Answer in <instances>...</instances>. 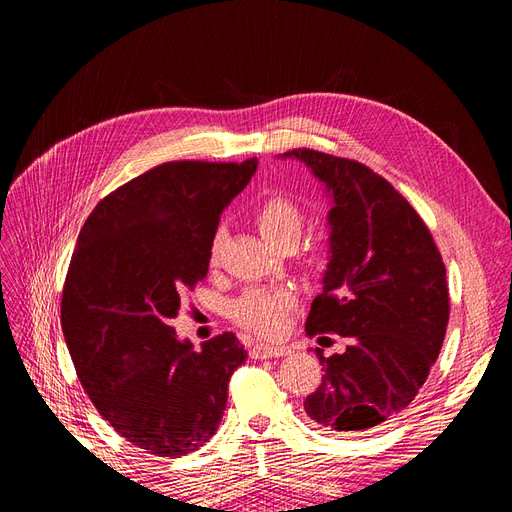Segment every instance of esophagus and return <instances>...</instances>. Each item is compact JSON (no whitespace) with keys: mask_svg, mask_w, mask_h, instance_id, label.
I'll return each instance as SVG.
<instances>
[{"mask_svg":"<svg viewBox=\"0 0 512 512\" xmlns=\"http://www.w3.org/2000/svg\"><path fill=\"white\" fill-rule=\"evenodd\" d=\"M290 350L284 346H269V344H254L250 350L252 359H271V356H286Z\"/></svg>","mask_w":512,"mask_h":512,"instance_id":"1","label":"esophagus"}]
</instances>
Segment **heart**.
Returning <instances> with one entry per match:
<instances>
[{
	"label": "heart",
	"mask_w": 512,
	"mask_h": 512,
	"mask_svg": "<svg viewBox=\"0 0 512 512\" xmlns=\"http://www.w3.org/2000/svg\"><path fill=\"white\" fill-rule=\"evenodd\" d=\"M260 235L273 245L294 243L303 228V211L292 198L277 194L262 200L254 213ZM224 232L218 230L211 241V260H218ZM294 297L286 288H250L230 305V316L252 333L273 337L282 331L286 312Z\"/></svg>",
	"instance_id": "b5f03b06"
}]
</instances>
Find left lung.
I'll list each match as a JSON object with an SVG mask.
<instances>
[{"label": "left lung", "mask_w": 512, "mask_h": 512, "mask_svg": "<svg viewBox=\"0 0 512 512\" xmlns=\"http://www.w3.org/2000/svg\"><path fill=\"white\" fill-rule=\"evenodd\" d=\"M331 196L329 265L305 322L307 335L348 337L318 359L324 376L303 401L316 425L365 433L393 421L425 384L448 324L442 256L425 222L361 162L292 149Z\"/></svg>", "instance_id": "left-lung-1"}]
</instances>
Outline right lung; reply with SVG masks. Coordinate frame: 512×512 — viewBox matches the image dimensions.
Returning a JSON list of instances; mask_svg holds the SVG:
<instances>
[{
	"instance_id": "1",
	"label": "right lung",
	"mask_w": 512,
	"mask_h": 512,
	"mask_svg": "<svg viewBox=\"0 0 512 512\" xmlns=\"http://www.w3.org/2000/svg\"><path fill=\"white\" fill-rule=\"evenodd\" d=\"M258 160L166 162L102 198L76 239L61 329L104 421L151 455L194 453L218 431L247 352L235 333L198 352L170 327L205 280L222 211Z\"/></svg>"
}]
</instances>
